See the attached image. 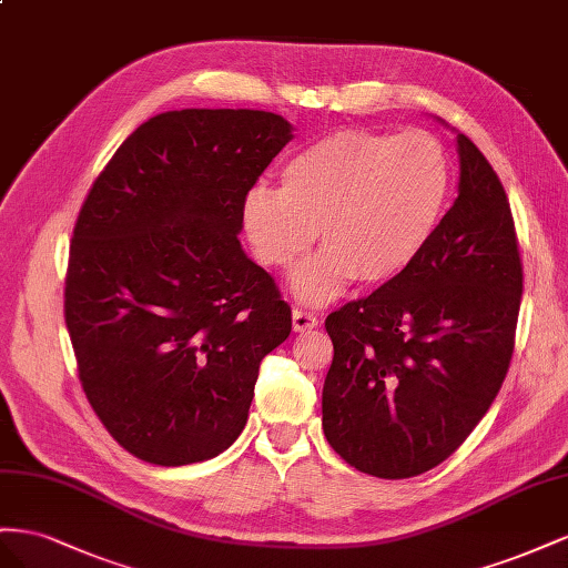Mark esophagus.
Returning a JSON list of instances; mask_svg holds the SVG:
<instances>
[{
    "instance_id": "1",
    "label": "esophagus",
    "mask_w": 568,
    "mask_h": 568,
    "mask_svg": "<svg viewBox=\"0 0 568 568\" xmlns=\"http://www.w3.org/2000/svg\"><path fill=\"white\" fill-rule=\"evenodd\" d=\"M318 326V316L312 312H304V310H295L293 312V328L297 333H306Z\"/></svg>"
}]
</instances>
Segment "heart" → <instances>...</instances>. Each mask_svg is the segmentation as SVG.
I'll use <instances>...</instances> for the list:
<instances>
[{"mask_svg":"<svg viewBox=\"0 0 568 568\" xmlns=\"http://www.w3.org/2000/svg\"><path fill=\"white\" fill-rule=\"evenodd\" d=\"M452 187V161L435 135L352 128L290 159L283 187L254 185L242 200V231L258 262L287 268L321 229L323 252L293 273L295 295L321 304L354 278H402L440 231Z\"/></svg>","mask_w":568,"mask_h":568,"instance_id":"heart-1","label":"heart"}]
</instances>
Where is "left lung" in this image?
<instances>
[{"mask_svg":"<svg viewBox=\"0 0 568 568\" xmlns=\"http://www.w3.org/2000/svg\"><path fill=\"white\" fill-rule=\"evenodd\" d=\"M459 197L402 278L326 318L323 433L356 471L412 478L459 449L507 378L524 293L511 206L466 135Z\"/></svg>","mask_w":568,"mask_h":568,"instance_id":"8db88e82","label":"left lung"}]
</instances>
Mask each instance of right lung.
<instances>
[{
  "instance_id": "1",
  "label": "right lung",
  "mask_w": 568,
  "mask_h": 568,
  "mask_svg": "<svg viewBox=\"0 0 568 568\" xmlns=\"http://www.w3.org/2000/svg\"><path fill=\"white\" fill-rule=\"evenodd\" d=\"M293 125L254 109L144 121L73 229L63 318L97 418L133 457L204 462L247 424L258 366L293 331L273 275L240 247L242 200Z\"/></svg>"
}]
</instances>
